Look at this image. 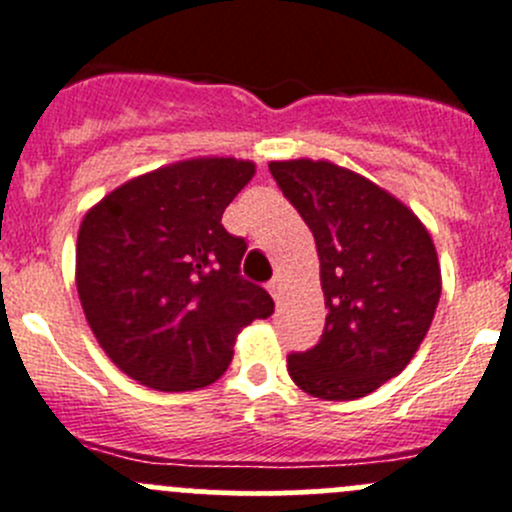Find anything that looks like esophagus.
Segmentation results:
<instances>
[{
  "label": "esophagus",
  "instance_id": "obj_1",
  "mask_svg": "<svg viewBox=\"0 0 512 512\" xmlns=\"http://www.w3.org/2000/svg\"><path fill=\"white\" fill-rule=\"evenodd\" d=\"M267 290H270V295L275 297L277 302H280V297H282V280H280V277H272V280L267 282Z\"/></svg>",
  "mask_w": 512,
  "mask_h": 512
}]
</instances>
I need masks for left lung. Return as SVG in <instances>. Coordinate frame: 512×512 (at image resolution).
I'll return each instance as SVG.
<instances>
[{
    "label": "left lung",
    "mask_w": 512,
    "mask_h": 512,
    "mask_svg": "<svg viewBox=\"0 0 512 512\" xmlns=\"http://www.w3.org/2000/svg\"><path fill=\"white\" fill-rule=\"evenodd\" d=\"M270 172L315 237L327 307L320 342L287 355V372L312 398H365L408 367L430 330L443 290L430 232L332 162H270Z\"/></svg>",
    "instance_id": "left-lung-1"
}]
</instances>
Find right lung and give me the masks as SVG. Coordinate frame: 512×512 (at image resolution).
<instances>
[{"label": "right lung", "instance_id": "right-lung-1", "mask_svg": "<svg viewBox=\"0 0 512 512\" xmlns=\"http://www.w3.org/2000/svg\"><path fill=\"white\" fill-rule=\"evenodd\" d=\"M255 175L235 157L175 162L124 182L84 215L77 292L109 360L147 388L215 382L235 335L275 302L240 275L247 250L222 212Z\"/></svg>", "mask_w": 512, "mask_h": 512}]
</instances>
